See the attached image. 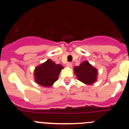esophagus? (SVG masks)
Returning a JSON list of instances; mask_svg holds the SVG:
<instances>
[{
	"label": "esophagus",
	"mask_w": 129,
	"mask_h": 129,
	"mask_svg": "<svg viewBox=\"0 0 129 129\" xmlns=\"http://www.w3.org/2000/svg\"><path fill=\"white\" fill-rule=\"evenodd\" d=\"M67 66L68 67H69V68H72V64L71 62H68V63L67 64Z\"/></svg>",
	"instance_id": "obj_1"
}]
</instances>
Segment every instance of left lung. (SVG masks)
I'll return each instance as SVG.
<instances>
[{"instance_id": "1", "label": "left lung", "mask_w": 129, "mask_h": 129, "mask_svg": "<svg viewBox=\"0 0 129 129\" xmlns=\"http://www.w3.org/2000/svg\"><path fill=\"white\" fill-rule=\"evenodd\" d=\"M74 73L80 81L91 85L96 81L98 71L88 61L83 62L80 65L74 68Z\"/></svg>"}]
</instances>
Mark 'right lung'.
Wrapping results in <instances>:
<instances>
[{"label": "right lung", "mask_w": 129, "mask_h": 129, "mask_svg": "<svg viewBox=\"0 0 129 129\" xmlns=\"http://www.w3.org/2000/svg\"><path fill=\"white\" fill-rule=\"evenodd\" d=\"M63 67L61 64H56L50 59L35 68V81L43 86H51L58 79L59 73Z\"/></svg>", "instance_id": "obj_1"}]
</instances>
